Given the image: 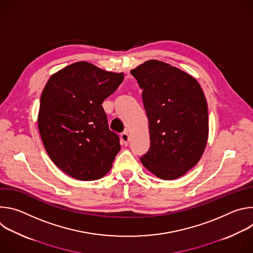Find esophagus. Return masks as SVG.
<instances>
[{
    "mask_svg": "<svg viewBox=\"0 0 253 253\" xmlns=\"http://www.w3.org/2000/svg\"><path fill=\"white\" fill-rule=\"evenodd\" d=\"M121 140H122V142L124 143V145H128V142H129V134H128L127 131H125V132H123V133L121 134Z\"/></svg>",
    "mask_w": 253,
    "mask_h": 253,
    "instance_id": "esophagus-1",
    "label": "esophagus"
}]
</instances>
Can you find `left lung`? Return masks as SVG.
Instances as JSON below:
<instances>
[{
  "mask_svg": "<svg viewBox=\"0 0 253 253\" xmlns=\"http://www.w3.org/2000/svg\"><path fill=\"white\" fill-rule=\"evenodd\" d=\"M143 89L150 148L140 157L157 177L173 180L201 158L208 138V109L198 82L169 64L150 60L131 71Z\"/></svg>",
  "mask_w": 253,
  "mask_h": 253,
  "instance_id": "1",
  "label": "left lung"
}]
</instances>
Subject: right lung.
I'll return each instance as SVG.
<instances>
[{"mask_svg": "<svg viewBox=\"0 0 253 253\" xmlns=\"http://www.w3.org/2000/svg\"><path fill=\"white\" fill-rule=\"evenodd\" d=\"M123 79L122 73L78 62L57 72L46 84L39 131L49 157L69 176L97 180L110 170L120 138L109 129L102 103Z\"/></svg>", "mask_w": 253, "mask_h": 253, "instance_id": "obj_1", "label": "right lung"}]
</instances>
